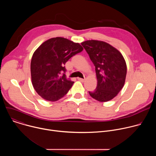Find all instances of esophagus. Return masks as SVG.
I'll use <instances>...</instances> for the list:
<instances>
[{
	"label": "esophagus",
	"mask_w": 156,
	"mask_h": 156,
	"mask_svg": "<svg viewBox=\"0 0 156 156\" xmlns=\"http://www.w3.org/2000/svg\"><path fill=\"white\" fill-rule=\"evenodd\" d=\"M79 81H80L81 82H84L85 81V79H83V78H77Z\"/></svg>",
	"instance_id": "1"
}]
</instances>
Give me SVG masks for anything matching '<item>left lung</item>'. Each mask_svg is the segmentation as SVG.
I'll list each match as a JSON object with an SVG mask.
<instances>
[{
  "label": "left lung",
  "mask_w": 156,
  "mask_h": 156,
  "mask_svg": "<svg viewBox=\"0 0 156 156\" xmlns=\"http://www.w3.org/2000/svg\"><path fill=\"white\" fill-rule=\"evenodd\" d=\"M95 66L98 84L90 95L99 102L114 98L123 88L126 75V64L122 54L108 43L88 40L81 43Z\"/></svg>",
  "instance_id": "8db88e82"
}]
</instances>
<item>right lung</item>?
<instances>
[{
    "label": "right lung",
    "instance_id": "right-lung-1",
    "mask_svg": "<svg viewBox=\"0 0 156 156\" xmlns=\"http://www.w3.org/2000/svg\"><path fill=\"white\" fill-rule=\"evenodd\" d=\"M83 50L79 43L61 37L51 38L34 51L31 62L33 87L44 99L55 102L66 94L74 82L66 78L65 63Z\"/></svg>",
    "mask_w": 156,
    "mask_h": 156
}]
</instances>
